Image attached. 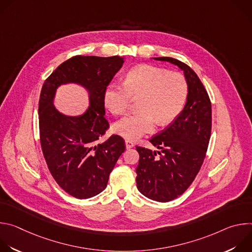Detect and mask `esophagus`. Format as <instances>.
<instances>
[{
    "instance_id": "esophagus-1",
    "label": "esophagus",
    "mask_w": 252,
    "mask_h": 252,
    "mask_svg": "<svg viewBox=\"0 0 252 252\" xmlns=\"http://www.w3.org/2000/svg\"><path fill=\"white\" fill-rule=\"evenodd\" d=\"M134 147V143L132 142V141H130V140H126V148L127 149V150H129V149H131V148H133Z\"/></svg>"
}]
</instances>
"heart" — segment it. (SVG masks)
Returning <instances> with one entry per match:
<instances>
[{"label": "heart", "instance_id": "heart-1", "mask_svg": "<svg viewBox=\"0 0 252 252\" xmlns=\"http://www.w3.org/2000/svg\"><path fill=\"white\" fill-rule=\"evenodd\" d=\"M188 95L185 77L175 71L140 64L129 69L124 86L111 84L105 88L103 100L113 115H123L132 98H138L139 112L121 119L113 126L115 133L127 140H135L152 131L155 123L169 124L182 112Z\"/></svg>", "mask_w": 252, "mask_h": 252}]
</instances>
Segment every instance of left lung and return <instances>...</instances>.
Masks as SVG:
<instances>
[{"mask_svg": "<svg viewBox=\"0 0 252 252\" xmlns=\"http://www.w3.org/2000/svg\"><path fill=\"white\" fill-rule=\"evenodd\" d=\"M168 62L184 70L188 96L184 110L160 133L150 141L156 152L136 147L139 155L136 187L150 199L167 202L182 195L198 173L211 132V103L202 83L194 70L172 58H154Z\"/></svg>", "mask_w": 252, "mask_h": 252, "instance_id": "8db88e82", "label": "left lung"}]
</instances>
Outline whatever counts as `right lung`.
Segmentation results:
<instances>
[{"mask_svg": "<svg viewBox=\"0 0 252 252\" xmlns=\"http://www.w3.org/2000/svg\"><path fill=\"white\" fill-rule=\"evenodd\" d=\"M125 58L76 56L61 63L45 81L39 101L41 146L48 167L57 184L77 198L100 193L121 155L125 140L112 135L99 145L96 140L109 128L104 115L103 94ZM75 83L89 96L88 109L81 115L68 116L54 106L56 90Z\"/></svg>", "mask_w": 252, "mask_h": 252, "instance_id": "1", "label": "right lung"}]
</instances>
